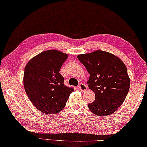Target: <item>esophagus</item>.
I'll use <instances>...</instances> for the list:
<instances>
[{"label":"esophagus","mask_w":147,"mask_h":147,"mask_svg":"<svg viewBox=\"0 0 147 147\" xmlns=\"http://www.w3.org/2000/svg\"><path fill=\"white\" fill-rule=\"evenodd\" d=\"M78 88L80 89L81 92H86L87 90V86H86L84 84L80 83V85L78 86Z\"/></svg>","instance_id":"1"}]
</instances>
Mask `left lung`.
<instances>
[{
    "instance_id": "obj_1",
    "label": "left lung",
    "mask_w": 147,
    "mask_h": 147,
    "mask_svg": "<svg viewBox=\"0 0 147 147\" xmlns=\"http://www.w3.org/2000/svg\"><path fill=\"white\" fill-rule=\"evenodd\" d=\"M77 57L90 74L88 87L95 95V101L88 105L90 110L99 116L114 113L124 103L129 90L130 79L124 62L101 50Z\"/></svg>"
}]
</instances>
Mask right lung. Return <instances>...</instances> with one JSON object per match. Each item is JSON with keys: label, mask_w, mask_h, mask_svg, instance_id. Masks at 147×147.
I'll list each match as a JSON object with an SVG mask.
<instances>
[{"label": "right lung", "mask_w": 147, "mask_h": 147, "mask_svg": "<svg viewBox=\"0 0 147 147\" xmlns=\"http://www.w3.org/2000/svg\"><path fill=\"white\" fill-rule=\"evenodd\" d=\"M68 54L56 50L44 51L32 57L25 67L23 85L36 108L45 114H56L66 105L73 88L64 84L59 73Z\"/></svg>", "instance_id": "obj_1"}]
</instances>
